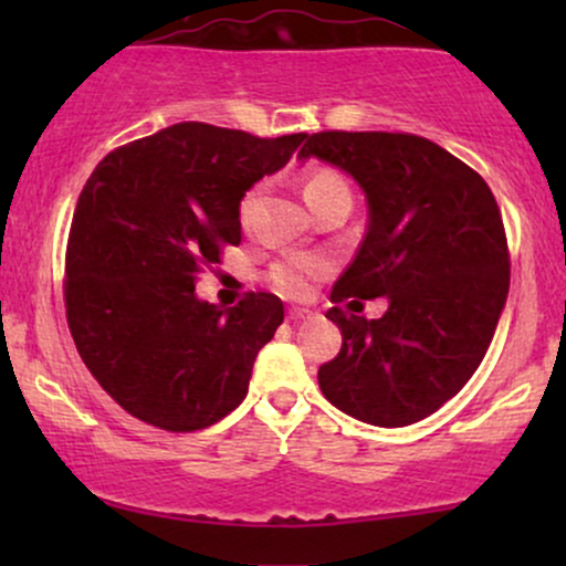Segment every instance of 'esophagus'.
<instances>
[{"label": "esophagus", "mask_w": 566, "mask_h": 566, "mask_svg": "<svg viewBox=\"0 0 566 566\" xmlns=\"http://www.w3.org/2000/svg\"><path fill=\"white\" fill-rule=\"evenodd\" d=\"M308 311H305V308H290L287 311V319L290 322H303V319H308Z\"/></svg>", "instance_id": "34e87169"}]
</instances>
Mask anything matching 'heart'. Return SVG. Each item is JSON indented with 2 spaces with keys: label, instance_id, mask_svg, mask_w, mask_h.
Instances as JSON below:
<instances>
[{
  "label": "heart",
  "instance_id": "b5f03b06",
  "mask_svg": "<svg viewBox=\"0 0 566 566\" xmlns=\"http://www.w3.org/2000/svg\"><path fill=\"white\" fill-rule=\"evenodd\" d=\"M337 193L350 197V188L346 180L333 170L311 172L303 184V197L308 201V207H316L319 201L337 197ZM255 205H258V188H252V191H247L242 201H239V220H242L244 226L252 220ZM324 274H327V263H324L322 258L295 255V258H287V261H279L271 265L269 282L271 287L282 292L284 297H305L311 292V287H314L316 279Z\"/></svg>",
  "mask_w": 566,
  "mask_h": 566
}]
</instances>
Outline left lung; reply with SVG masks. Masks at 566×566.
Segmentation results:
<instances>
[{
	"label": "left lung",
	"mask_w": 566,
	"mask_h": 566,
	"mask_svg": "<svg viewBox=\"0 0 566 566\" xmlns=\"http://www.w3.org/2000/svg\"><path fill=\"white\" fill-rule=\"evenodd\" d=\"M297 157L340 167L367 197L365 242L329 301H388L380 319L327 311L343 346L319 367L322 394L365 423H418L469 382L495 335L511 282L497 201L420 135L327 129Z\"/></svg>",
	"instance_id": "left-lung-1"
}]
</instances>
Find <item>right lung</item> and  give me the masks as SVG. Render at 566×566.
<instances>
[{
    "instance_id": "obj_1",
    "label": "right lung",
    "mask_w": 566,
    "mask_h": 566,
    "mask_svg": "<svg viewBox=\"0 0 566 566\" xmlns=\"http://www.w3.org/2000/svg\"><path fill=\"white\" fill-rule=\"evenodd\" d=\"M303 138L180 122L114 148L87 178L66 244V319L93 378L133 418L186 433L242 405L284 305L247 292L220 308L199 301L197 276L242 242L244 191Z\"/></svg>"
}]
</instances>
